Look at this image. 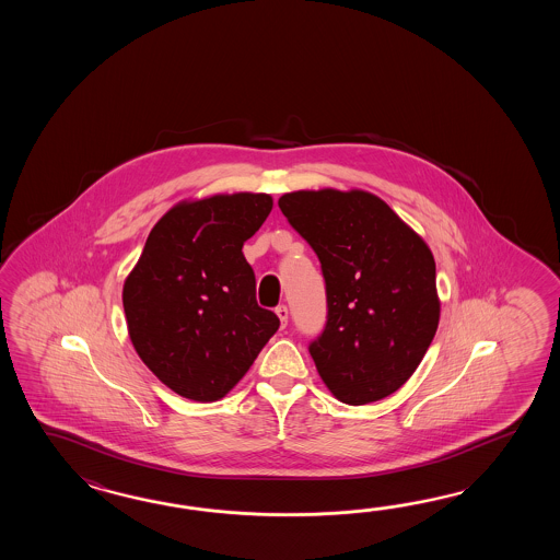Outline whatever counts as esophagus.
<instances>
[{
	"label": "esophagus",
	"instance_id": "esophagus-1",
	"mask_svg": "<svg viewBox=\"0 0 560 560\" xmlns=\"http://www.w3.org/2000/svg\"><path fill=\"white\" fill-rule=\"evenodd\" d=\"M276 314H278V318H280V326L285 328V324H288V308H285L284 304L276 308Z\"/></svg>",
	"mask_w": 560,
	"mask_h": 560
}]
</instances>
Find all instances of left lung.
<instances>
[{"label":"left lung","mask_w":560,"mask_h":560,"mask_svg":"<svg viewBox=\"0 0 560 560\" xmlns=\"http://www.w3.org/2000/svg\"><path fill=\"white\" fill-rule=\"evenodd\" d=\"M278 206L322 264L328 316L308 348L322 381L345 405L396 393L441 318L427 242L370 191H290Z\"/></svg>","instance_id":"left-lung-1"}]
</instances>
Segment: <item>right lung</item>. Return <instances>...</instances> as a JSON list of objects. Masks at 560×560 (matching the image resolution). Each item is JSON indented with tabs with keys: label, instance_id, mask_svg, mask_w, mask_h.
<instances>
[{
	"label": "right lung",
	"instance_id": "right-lung-1",
	"mask_svg": "<svg viewBox=\"0 0 560 560\" xmlns=\"http://www.w3.org/2000/svg\"><path fill=\"white\" fill-rule=\"evenodd\" d=\"M272 210L268 194H215L179 202L158 220L124 282L138 357L174 393L196 402L226 396L280 320L256 302L242 246Z\"/></svg>",
	"mask_w": 560,
	"mask_h": 560
}]
</instances>
